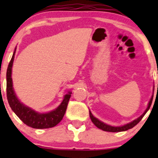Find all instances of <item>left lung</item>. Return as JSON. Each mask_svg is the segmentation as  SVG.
Masks as SVG:
<instances>
[{"label": "left lung", "mask_w": 158, "mask_h": 158, "mask_svg": "<svg viewBox=\"0 0 158 158\" xmlns=\"http://www.w3.org/2000/svg\"><path fill=\"white\" fill-rule=\"evenodd\" d=\"M153 96H154V95H152V96H151L149 102H148L147 109H146L145 111H144V113H143L141 116H139L138 118L135 119V120L132 121V122H129V123H128V124H125V125H122V126H111V125H107V124L104 123L103 122L100 121L99 119H98L97 118H95V116L92 114L91 111H89V116H90L91 120H92V122H93L94 125H95L97 128H98L99 129H102V130L105 131H109V132L125 131H127V130H128V129H131V128H133V127H135V125H136L137 124H138V122H139L142 119V118L144 117V114L147 113V111L149 110L150 107H151V103H152V101H153Z\"/></svg>", "instance_id": "left-lung-1"}]
</instances>
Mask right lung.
Wrapping results in <instances>:
<instances>
[{
  "mask_svg": "<svg viewBox=\"0 0 158 158\" xmlns=\"http://www.w3.org/2000/svg\"><path fill=\"white\" fill-rule=\"evenodd\" d=\"M16 49L17 48L14 49L7 70V97L11 109L23 123L31 128L37 129L52 128L60 123V121L63 119L66 111L68 102L71 97L72 92L68 91L67 93L64 95L63 100L60 106L56 109L49 112L40 113L23 104L16 95L13 87V81L11 77Z\"/></svg>",
  "mask_w": 158,
  "mask_h": 158,
  "instance_id": "add662e5",
  "label": "right lung"
}]
</instances>
